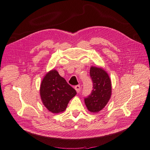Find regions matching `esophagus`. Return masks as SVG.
I'll return each instance as SVG.
<instances>
[{
  "instance_id": "esophagus-1",
  "label": "esophagus",
  "mask_w": 150,
  "mask_h": 150,
  "mask_svg": "<svg viewBox=\"0 0 150 150\" xmlns=\"http://www.w3.org/2000/svg\"><path fill=\"white\" fill-rule=\"evenodd\" d=\"M75 89L76 90V92L77 93H79L80 92V89H81V88H80V85H76L75 86Z\"/></svg>"
}]
</instances>
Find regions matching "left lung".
I'll return each mask as SVG.
<instances>
[{"label": "left lung", "instance_id": "8db88e82", "mask_svg": "<svg viewBox=\"0 0 150 150\" xmlns=\"http://www.w3.org/2000/svg\"><path fill=\"white\" fill-rule=\"evenodd\" d=\"M90 75L93 82V90L84 100L90 112L97 113L108 102L112 94V84L108 75L102 69L91 67Z\"/></svg>", "mask_w": 150, "mask_h": 150}]
</instances>
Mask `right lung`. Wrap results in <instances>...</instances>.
Wrapping results in <instances>:
<instances>
[{"label":"right lung","mask_w":150,"mask_h":150,"mask_svg":"<svg viewBox=\"0 0 150 150\" xmlns=\"http://www.w3.org/2000/svg\"><path fill=\"white\" fill-rule=\"evenodd\" d=\"M40 92L43 104L54 113L65 111L69 101L76 94V90L55 70L43 78Z\"/></svg>","instance_id":"add662e5"}]
</instances>
